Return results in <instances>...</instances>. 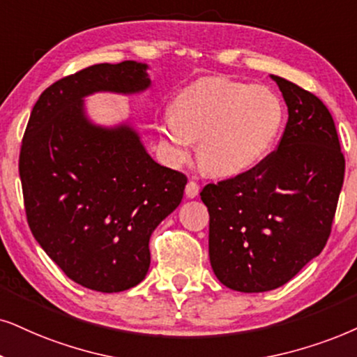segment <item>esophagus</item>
I'll use <instances>...</instances> for the list:
<instances>
[{
    "label": "esophagus",
    "instance_id": "34e87169",
    "mask_svg": "<svg viewBox=\"0 0 357 357\" xmlns=\"http://www.w3.org/2000/svg\"><path fill=\"white\" fill-rule=\"evenodd\" d=\"M197 194H199V184L196 181H189L186 184V197L192 199V197H196Z\"/></svg>",
    "mask_w": 357,
    "mask_h": 357
}]
</instances>
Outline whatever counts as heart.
Segmentation results:
<instances>
[{
	"instance_id": "b5f03b06",
	"label": "heart",
	"mask_w": 357,
	"mask_h": 357,
	"mask_svg": "<svg viewBox=\"0 0 357 357\" xmlns=\"http://www.w3.org/2000/svg\"><path fill=\"white\" fill-rule=\"evenodd\" d=\"M283 121L285 107L272 89L206 77L176 93L160 135L173 165L186 163L199 139L202 169L215 178H237L268 156Z\"/></svg>"
}]
</instances>
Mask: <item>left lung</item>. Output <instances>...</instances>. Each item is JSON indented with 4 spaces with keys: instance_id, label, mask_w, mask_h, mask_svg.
<instances>
[{
    "instance_id": "1",
    "label": "left lung",
    "mask_w": 357,
    "mask_h": 357,
    "mask_svg": "<svg viewBox=\"0 0 357 357\" xmlns=\"http://www.w3.org/2000/svg\"><path fill=\"white\" fill-rule=\"evenodd\" d=\"M270 77L288 107L277 151L249 173L201 191L211 267L222 285L242 293L285 285L321 254L344 181V156L324 103Z\"/></svg>"
}]
</instances>
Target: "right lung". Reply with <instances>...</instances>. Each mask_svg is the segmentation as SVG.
Here are the masks:
<instances>
[{
	"label": "right lung",
	"mask_w": 357,
	"mask_h": 357,
	"mask_svg": "<svg viewBox=\"0 0 357 357\" xmlns=\"http://www.w3.org/2000/svg\"><path fill=\"white\" fill-rule=\"evenodd\" d=\"M151 87L148 64H97L57 80L31 112L20 176L31 232L70 280L116 293L150 268V237L183 199L186 176L158 165L128 120L87 114L93 93Z\"/></svg>",
	"instance_id": "obj_1"
}]
</instances>
